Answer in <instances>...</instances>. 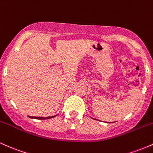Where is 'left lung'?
<instances>
[{
	"label": "left lung",
	"instance_id": "8db88e82",
	"mask_svg": "<svg viewBox=\"0 0 153 153\" xmlns=\"http://www.w3.org/2000/svg\"><path fill=\"white\" fill-rule=\"evenodd\" d=\"M93 119H95V118H93Z\"/></svg>",
	"mask_w": 153,
	"mask_h": 153
}]
</instances>
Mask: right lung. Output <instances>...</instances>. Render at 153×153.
<instances>
[{
    "mask_svg": "<svg viewBox=\"0 0 153 153\" xmlns=\"http://www.w3.org/2000/svg\"><path fill=\"white\" fill-rule=\"evenodd\" d=\"M57 115H56V116H48V117H38V116H28V117H30L31 118H34V119H39V120H42V119H49V118H52L55 117V116H56Z\"/></svg>",
    "mask_w": 153,
    "mask_h": 153,
    "instance_id": "add662e5",
    "label": "right lung"
}]
</instances>
